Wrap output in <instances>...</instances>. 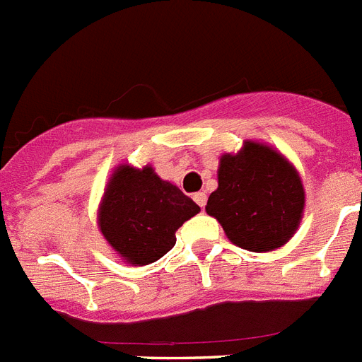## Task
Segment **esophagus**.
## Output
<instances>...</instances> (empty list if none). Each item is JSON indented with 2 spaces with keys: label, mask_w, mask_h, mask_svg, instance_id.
Returning a JSON list of instances; mask_svg holds the SVG:
<instances>
[{
  "label": "esophagus",
  "mask_w": 362,
  "mask_h": 362,
  "mask_svg": "<svg viewBox=\"0 0 362 362\" xmlns=\"http://www.w3.org/2000/svg\"><path fill=\"white\" fill-rule=\"evenodd\" d=\"M194 202L198 203L199 207H205V203H207V194L205 192H202V190H199V192H196L194 194Z\"/></svg>",
  "instance_id": "obj_1"
}]
</instances>
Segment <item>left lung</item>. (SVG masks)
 <instances>
[{
	"mask_svg": "<svg viewBox=\"0 0 362 362\" xmlns=\"http://www.w3.org/2000/svg\"><path fill=\"white\" fill-rule=\"evenodd\" d=\"M303 205L305 192L294 166L268 146L246 142L240 153L220 159L218 188L205 211L238 247L272 252L294 235Z\"/></svg>",
	"mask_w": 362,
	"mask_h": 362,
	"instance_id": "obj_1",
	"label": "left lung"
}]
</instances>
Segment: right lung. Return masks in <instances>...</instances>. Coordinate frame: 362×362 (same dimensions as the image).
Returning a JSON list of instances; mask_svg holds the SVG:
<instances>
[{"mask_svg":"<svg viewBox=\"0 0 362 362\" xmlns=\"http://www.w3.org/2000/svg\"><path fill=\"white\" fill-rule=\"evenodd\" d=\"M199 207L175 185L146 166H120L100 207V229L110 246L136 267L155 262L175 244V231Z\"/></svg>","mask_w":362,"mask_h":362,"instance_id":"obj_1","label":"right lung"}]
</instances>
